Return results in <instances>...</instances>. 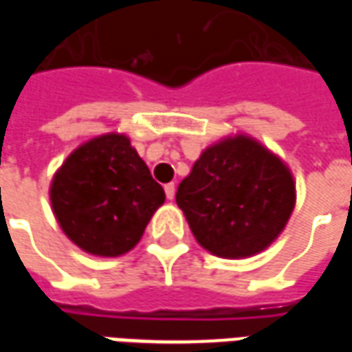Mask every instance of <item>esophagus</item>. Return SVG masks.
<instances>
[{
	"instance_id": "esophagus-1",
	"label": "esophagus",
	"mask_w": 352,
	"mask_h": 352,
	"mask_svg": "<svg viewBox=\"0 0 352 352\" xmlns=\"http://www.w3.org/2000/svg\"><path fill=\"white\" fill-rule=\"evenodd\" d=\"M164 190H166V196H168V199H173L175 198V184L169 183L164 186Z\"/></svg>"
}]
</instances>
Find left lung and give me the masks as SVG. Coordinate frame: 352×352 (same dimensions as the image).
Returning <instances> with one entry per match:
<instances>
[{
  "mask_svg": "<svg viewBox=\"0 0 352 352\" xmlns=\"http://www.w3.org/2000/svg\"><path fill=\"white\" fill-rule=\"evenodd\" d=\"M175 199L204 249L221 258H247L285 230L296 184L279 156L239 133L207 146Z\"/></svg>",
  "mask_w": 352,
  "mask_h": 352,
  "instance_id": "obj_1",
  "label": "left lung"
}]
</instances>
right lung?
I'll use <instances>...</instances> for the list:
<instances>
[{
  "label": "right lung",
  "mask_w": 352,
  "mask_h": 352,
  "mask_svg": "<svg viewBox=\"0 0 352 352\" xmlns=\"http://www.w3.org/2000/svg\"><path fill=\"white\" fill-rule=\"evenodd\" d=\"M164 201V188L122 133L82 143L50 183V204L60 228L96 256L131 251Z\"/></svg>",
  "instance_id": "right-lung-1"
}]
</instances>
